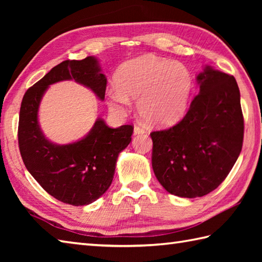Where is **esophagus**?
<instances>
[{
	"mask_svg": "<svg viewBox=\"0 0 262 262\" xmlns=\"http://www.w3.org/2000/svg\"><path fill=\"white\" fill-rule=\"evenodd\" d=\"M145 133V129L141 126V125H135L134 127V135H138V134H144Z\"/></svg>",
	"mask_w": 262,
	"mask_h": 262,
	"instance_id": "esophagus-1",
	"label": "esophagus"
}]
</instances>
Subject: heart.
<instances>
[{
    "instance_id": "1",
    "label": "heart",
    "mask_w": 262,
    "mask_h": 262,
    "mask_svg": "<svg viewBox=\"0 0 262 262\" xmlns=\"http://www.w3.org/2000/svg\"><path fill=\"white\" fill-rule=\"evenodd\" d=\"M117 84L108 90L109 105L122 113L138 100V111L147 122L169 126L179 121L188 109L193 88V76L185 64L144 55L121 66Z\"/></svg>"
}]
</instances>
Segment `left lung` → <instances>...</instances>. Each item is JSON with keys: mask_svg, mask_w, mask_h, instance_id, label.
Segmentation results:
<instances>
[{"mask_svg": "<svg viewBox=\"0 0 262 262\" xmlns=\"http://www.w3.org/2000/svg\"><path fill=\"white\" fill-rule=\"evenodd\" d=\"M186 116L152 132V166L166 191L203 197L225 180L241 153L244 120L234 76L206 66Z\"/></svg>", "mask_w": 262, "mask_h": 262, "instance_id": "left-lung-1", "label": "left lung"}]
</instances>
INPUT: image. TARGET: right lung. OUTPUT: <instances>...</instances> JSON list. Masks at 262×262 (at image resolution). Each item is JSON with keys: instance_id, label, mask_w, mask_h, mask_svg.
<instances>
[{"instance_id": "1", "label": "right lung", "mask_w": 262, "mask_h": 262, "mask_svg": "<svg viewBox=\"0 0 262 262\" xmlns=\"http://www.w3.org/2000/svg\"><path fill=\"white\" fill-rule=\"evenodd\" d=\"M65 80H74L104 99L107 79L100 72L97 58L64 60L25 93L19 116V148L27 170L51 196L65 204L83 206L108 190L117 159L130 143L134 126L110 128L98 118L80 141L66 145L49 142L38 124L39 104L49 85Z\"/></svg>"}]
</instances>
